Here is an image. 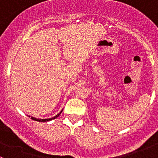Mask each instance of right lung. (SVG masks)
Returning <instances> with one entry per match:
<instances>
[{"instance_id": "1", "label": "right lung", "mask_w": 158, "mask_h": 158, "mask_svg": "<svg viewBox=\"0 0 158 158\" xmlns=\"http://www.w3.org/2000/svg\"><path fill=\"white\" fill-rule=\"evenodd\" d=\"M62 113V111H60V113H59L58 114H56V115L55 116V117H53V118H47V119H38V118H33V117H31L30 118L31 119H33V120H34V121H37V122H49V121H50V120H52V119H55V118H56L57 117H58L59 115H60V114H61Z\"/></svg>"}]
</instances>
